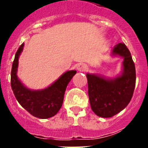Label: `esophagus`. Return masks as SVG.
I'll list each match as a JSON object with an SVG mask.
<instances>
[{"mask_svg": "<svg viewBox=\"0 0 148 148\" xmlns=\"http://www.w3.org/2000/svg\"><path fill=\"white\" fill-rule=\"evenodd\" d=\"M88 68V66L85 64H79L77 66V70L80 72L85 71Z\"/></svg>", "mask_w": 148, "mask_h": 148, "instance_id": "34e87169", "label": "esophagus"}]
</instances>
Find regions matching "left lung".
<instances>
[{
	"label": "left lung",
	"instance_id": "obj_1",
	"mask_svg": "<svg viewBox=\"0 0 148 148\" xmlns=\"http://www.w3.org/2000/svg\"><path fill=\"white\" fill-rule=\"evenodd\" d=\"M111 56L123 58L121 74L112 78L97 74H86L90 107L101 117H111L124 110L135 88V66L126 45L123 43L115 45Z\"/></svg>",
	"mask_w": 148,
	"mask_h": 148
}]
</instances>
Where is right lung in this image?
I'll use <instances>...</instances> for the list:
<instances>
[{"label": "right lung", "mask_w": 148, "mask_h": 148, "mask_svg": "<svg viewBox=\"0 0 148 148\" xmlns=\"http://www.w3.org/2000/svg\"><path fill=\"white\" fill-rule=\"evenodd\" d=\"M23 43L15 54L12 64L10 84L18 103L31 115L40 119L53 117L61 108L64 92L76 71H67L50 86L40 90L27 88L17 77L18 60L24 49Z\"/></svg>", "instance_id": "add662e5"}]
</instances>
